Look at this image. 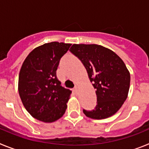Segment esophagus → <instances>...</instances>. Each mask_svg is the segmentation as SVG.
<instances>
[{
	"instance_id": "esophagus-1",
	"label": "esophagus",
	"mask_w": 149,
	"mask_h": 149,
	"mask_svg": "<svg viewBox=\"0 0 149 149\" xmlns=\"http://www.w3.org/2000/svg\"><path fill=\"white\" fill-rule=\"evenodd\" d=\"M73 92L74 93H77V86H75V87L73 89Z\"/></svg>"
}]
</instances>
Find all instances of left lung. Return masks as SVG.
<instances>
[{
	"label": "left lung",
	"mask_w": 149,
	"mask_h": 149,
	"mask_svg": "<svg viewBox=\"0 0 149 149\" xmlns=\"http://www.w3.org/2000/svg\"><path fill=\"white\" fill-rule=\"evenodd\" d=\"M86 69L97 95V104L84 113L103 119L116 113L127 98L131 75L123 60L112 50L96 44H74L70 48Z\"/></svg>",
	"instance_id": "1"
}]
</instances>
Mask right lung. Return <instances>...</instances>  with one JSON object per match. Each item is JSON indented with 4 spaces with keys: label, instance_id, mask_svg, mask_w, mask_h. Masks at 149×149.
<instances>
[{
    "label": "right lung",
    "instance_id": "right-lung-1",
    "mask_svg": "<svg viewBox=\"0 0 149 149\" xmlns=\"http://www.w3.org/2000/svg\"><path fill=\"white\" fill-rule=\"evenodd\" d=\"M69 43H45L26 57L18 76V93L24 107L33 118L45 123L58 120L65 113L72 91L61 86L56 69Z\"/></svg>",
    "mask_w": 149,
    "mask_h": 149
}]
</instances>
